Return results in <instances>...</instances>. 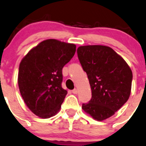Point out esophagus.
Instances as JSON below:
<instances>
[{
	"instance_id": "esophagus-1",
	"label": "esophagus",
	"mask_w": 146,
	"mask_h": 146,
	"mask_svg": "<svg viewBox=\"0 0 146 146\" xmlns=\"http://www.w3.org/2000/svg\"><path fill=\"white\" fill-rule=\"evenodd\" d=\"M72 93L74 94H78V89H77V88H74L73 90H72Z\"/></svg>"
}]
</instances>
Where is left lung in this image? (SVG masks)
Returning <instances> with one entry per match:
<instances>
[{
	"mask_svg": "<svg viewBox=\"0 0 146 146\" xmlns=\"http://www.w3.org/2000/svg\"><path fill=\"white\" fill-rule=\"evenodd\" d=\"M77 53L88 76L92 95L88 103L82 104V109L96 120L103 121L128 100L132 70L125 60L107 46H81Z\"/></svg>",
	"mask_w": 146,
	"mask_h": 146,
	"instance_id": "1",
	"label": "left lung"
}]
</instances>
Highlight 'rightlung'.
Here are the masks:
<instances>
[{
  "instance_id": "right-lung-1",
  "label": "right lung",
  "mask_w": 146,
  "mask_h": 146,
  "mask_svg": "<svg viewBox=\"0 0 146 146\" xmlns=\"http://www.w3.org/2000/svg\"><path fill=\"white\" fill-rule=\"evenodd\" d=\"M74 44L54 39L42 41L21 60L18 84L25 104L41 118L54 116L67 94L62 88V68L76 52Z\"/></svg>"
}]
</instances>
